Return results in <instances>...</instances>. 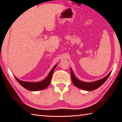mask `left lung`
<instances>
[{
  "label": "left lung",
  "mask_w": 122,
  "mask_h": 122,
  "mask_svg": "<svg viewBox=\"0 0 122 122\" xmlns=\"http://www.w3.org/2000/svg\"><path fill=\"white\" fill-rule=\"evenodd\" d=\"M70 70L72 81L73 82V83L75 86L80 88V89H81L82 90L89 91H90L94 90L101 86V85L107 81V80L108 79V77H109L111 73V72H110V73L105 77H104V78L101 79L100 80H98V81H95L93 82H84L80 81V80L77 79L76 77L75 76L73 71H72L71 68L70 69Z\"/></svg>",
  "instance_id": "obj_1"
}]
</instances>
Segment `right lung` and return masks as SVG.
I'll use <instances>...</instances> for the list:
<instances>
[{
  "mask_svg": "<svg viewBox=\"0 0 122 122\" xmlns=\"http://www.w3.org/2000/svg\"><path fill=\"white\" fill-rule=\"evenodd\" d=\"M56 64L54 66L52 69L51 70L50 73H49L48 76L46 77V78L43 80V81L39 82H28L25 81H20L19 79H18L16 77L15 79H16L17 81L19 82V83L22 85V86L25 88V89L29 91H39V90H42L46 89L47 87L50 84L53 72L54 71V69L56 68Z\"/></svg>",
  "mask_w": 122,
  "mask_h": 122,
  "instance_id": "right-lung-1",
  "label": "right lung"
}]
</instances>
